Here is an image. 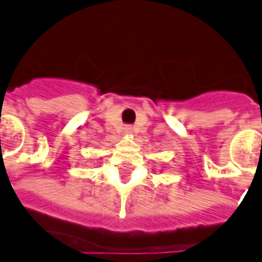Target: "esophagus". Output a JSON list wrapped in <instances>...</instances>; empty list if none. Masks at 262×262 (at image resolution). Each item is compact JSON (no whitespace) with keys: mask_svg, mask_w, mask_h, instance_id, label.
<instances>
[{"mask_svg":"<svg viewBox=\"0 0 262 262\" xmlns=\"http://www.w3.org/2000/svg\"><path fill=\"white\" fill-rule=\"evenodd\" d=\"M125 133H131V128H129V127H127V128H125Z\"/></svg>","mask_w":262,"mask_h":262,"instance_id":"1","label":"esophagus"}]
</instances>
